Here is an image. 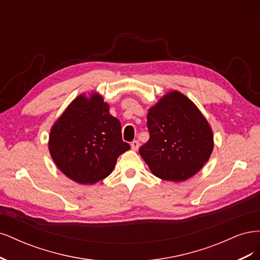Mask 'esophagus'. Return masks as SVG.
Here are the masks:
<instances>
[{
	"instance_id": "34e87169",
	"label": "esophagus",
	"mask_w": 260,
	"mask_h": 260,
	"mask_svg": "<svg viewBox=\"0 0 260 260\" xmlns=\"http://www.w3.org/2000/svg\"><path fill=\"white\" fill-rule=\"evenodd\" d=\"M139 146H140V142H139L138 140L132 141V142H131V148L133 149V151H138Z\"/></svg>"
}]
</instances>
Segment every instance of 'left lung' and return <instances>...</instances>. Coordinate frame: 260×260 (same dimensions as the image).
<instances>
[{
    "instance_id": "left-lung-1",
    "label": "left lung",
    "mask_w": 260,
    "mask_h": 260,
    "mask_svg": "<svg viewBox=\"0 0 260 260\" xmlns=\"http://www.w3.org/2000/svg\"><path fill=\"white\" fill-rule=\"evenodd\" d=\"M149 139L139 152L153 174L180 182L207 162L214 137L205 117L182 93L165 95L148 111Z\"/></svg>"
}]
</instances>
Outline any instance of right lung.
Masks as SVG:
<instances>
[{"instance_id": "right-lung-1", "label": "right lung", "mask_w": 260, "mask_h": 260, "mask_svg": "<svg viewBox=\"0 0 260 260\" xmlns=\"http://www.w3.org/2000/svg\"><path fill=\"white\" fill-rule=\"evenodd\" d=\"M50 153L62 174L81 184H93L111 175L116 160L130 145L121 124L109 114L103 98L78 96L51 130Z\"/></svg>"}]
</instances>
